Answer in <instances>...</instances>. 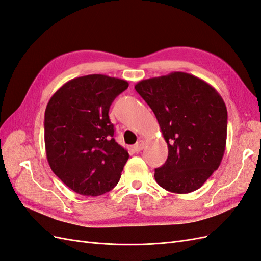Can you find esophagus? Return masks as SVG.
<instances>
[{
    "instance_id": "esophagus-1",
    "label": "esophagus",
    "mask_w": 261,
    "mask_h": 261,
    "mask_svg": "<svg viewBox=\"0 0 261 261\" xmlns=\"http://www.w3.org/2000/svg\"><path fill=\"white\" fill-rule=\"evenodd\" d=\"M145 147V141L144 140H138L136 145L134 146V149H135V151H140V150H143Z\"/></svg>"
}]
</instances>
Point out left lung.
<instances>
[{
  "instance_id": "obj_1",
  "label": "left lung",
  "mask_w": 261,
  "mask_h": 261,
  "mask_svg": "<svg viewBox=\"0 0 261 261\" xmlns=\"http://www.w3.org/2000/svg\"><path fill=\"white\" fill-rule=\"evenodd\" d=\"M151 108L169 155L154 170L156 183L169 192L200 188L222 161L226 145L227 111L211 85L194 75L173 72L135 86Z\"/></svg>"
}]
</instances>
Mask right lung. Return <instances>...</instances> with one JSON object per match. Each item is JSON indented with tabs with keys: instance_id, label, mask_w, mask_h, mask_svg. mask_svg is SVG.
<instances>
[{
	"instance_id": "add662e5",
	"label": "right lung",
	"mask_w": 261,
	"mask_h": 261,
	"mask_svg": "<svg viewBox=\"0 0 261 261\" xmlns=\"http://www.w3.org/2000/svg\"><path fill=\"white\" fill-rule=\"evenodd\" d=\"M127 87L120 78L87 75L63 85L48 102L46 159L54 174L77 194H106L121 178L129 154L113 137L109 110Z\"/></svg>"
}]
</instances>
